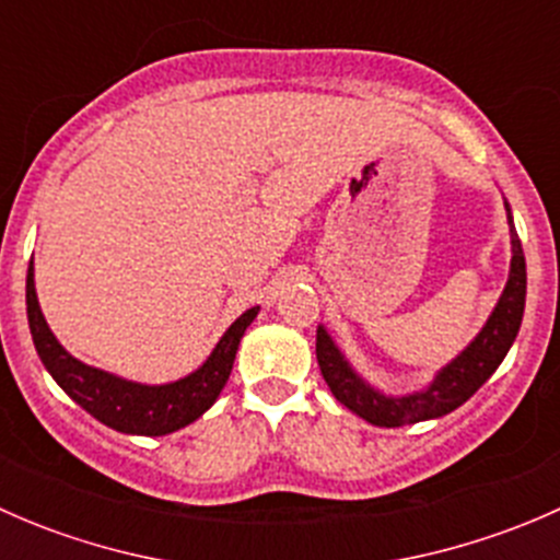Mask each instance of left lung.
<instances>
[{
  "instance_id": "1",
  "label": "left lung",
  "mask_w": 560,
  "mask_h": 560,
  "mask_svg": "<svg viewBox=\"0 0 560 560\" xmlns=\"http://www.w3.org/2000/svg\"><path fill=\"white\" fill-rule=\"evenodd\" d=\"M506 222H510L512 235V262L510 279H506L504 292L495 303L493 314L488 316L482 330L477 332L471 343L463 349L453 363L444 365L433 382L420 393L409 395H385L382 389L371 387L347 358L336 347L325 327H316V360H319L322 376L327 387L341 400L349 411L363 417L365 422L380 428H400L411 422L436 420V417L450 415L457 406L466 404L485 382L493 376L501 360L510 352L512 341L517 338L525 308V257L521 238L512 222V208L506 206Z\"/></svg>"
}]
</instances>
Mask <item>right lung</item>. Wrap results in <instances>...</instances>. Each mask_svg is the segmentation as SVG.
Wrapping results in <instances>:
<instances>
[{
	"label": "right lung",
	"instance_id": "right-lung-1",
	"mask_svg": "<svg viewBox=\"0 0 560 560\" xmlns=\"http://www.w3.org/2000/svg\"><path fill=\"white\" fill-rule=\"evenodd\" d=\"M259 306L248 308L228 327L206 363L189 376L167 385H140V382L121 380L116 374H107L103 369L81 363L72 358L56 336L50 332L48 322L39 312L37 290H35V265H30L26 273V316H30V330L35 349L54 376L56 385L65 389L78 406L89 411L94 420L129 436H165L189 425L197 417L206 415L219 398L222 387L228 385L230 371H233L235 352L244 338L246 327L252 325Z\"/></svg>",
	"mask_w": 560,
	"mask_h": 560
}]
</instances>
